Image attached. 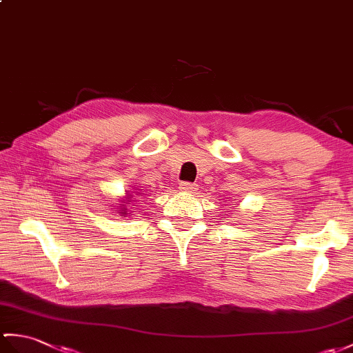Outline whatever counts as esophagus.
<instances>
[{
	"label": "esophagus",
	"mask_w": 353,
	"mask_h": 353,
	"mask_svg": "<svg viewBox=\"0 0 353 353\" xmlns=\"http://www.w3.org/2000/svg\"><path fill=\"white\" fill-rule=\"evenodd\" d=\"M179 188H180V191H183V192H192V191H195V183L182 182Z\"/></svg>",
	"instance_id": "1"
}]
</instances>
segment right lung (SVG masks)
<instances>
[{"mask_svg":"<svg viewBox=\"0 0 353 353\" xmlns=\"http://www.w3.org/2000/svg\"><path fill=\"white\" fill-rule=\"evenodd\" d=\"M137 195H138V192H137ZM132 196H134V195H130V194H128V195H126V199H128L126 201H129L130 199H132ZM119 209H120V210H117V212H119V214H121L123 216H125V215L128 214V208L125 206V204H121V206H119ZM129 215H130V214H129Z\"/></svg>","mask_w":353,"mask_h":353,"instance_id":"1","label":"right lung"}]
</instances>
